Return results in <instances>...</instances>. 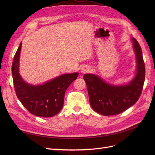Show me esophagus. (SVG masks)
Returning a JSON list of instances; mask_svg holds the SVG:
<instances>
[{"label":"esophagus","mask_w":155,"mask_h":155,"mask_svg":"<svg viewBox=\"0 0 155 155\" xmlns=\"http://www.w3.org/2000/svg\"><path fill=\"white\" fill-rule=\"evenodd\" d=\"M81 73H87L88 72L89 70V67H87V66H84L83 67L81 68Z\"/></svg>","instance_id":"esophagus-1"}]
</instances>
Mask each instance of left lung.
Masks as SVG:
<instances>
[{
  "mask_svg": "<svg viewBox=\"0 0 155 155\" xmlns=\"http://www.w3.org/2000/svg\"><path fill=\"white\" fill-rule=\"evenodd\" d=\"M131 40L137 60V72L130 82L115 85L97 75H84L90 104L97 113L104 116L118 114L135 104L141 94L145 73L142 51L137 41L133 37Z\"/></svg>",
  "mask_w": 155,
  "mask_h": 155,
  "instance_id": "1",
  "label": "left lung"
}]
</instances>
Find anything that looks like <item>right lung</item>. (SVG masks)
Instances as JSON below:
<instances>
[{
    "label": "right lung",
    "instance_id": "right-lung-1",
    "mask_svg": "<svg viewBox=\"0 0 155 155\" xmlns=\"http://www.w3.org/2000/svg\"><path fill=\"white\" fill-rule=\"evenodd\" d=\"M22 43L14 56L12 67L16 95L31 114L36 116L52 117L62 109L67 88L78 77V72L65 74L38 85L26 83L19 74Z\"/></svg>",
    "mask_w": 155,
    "mask_h": 155
}]
</instances>
